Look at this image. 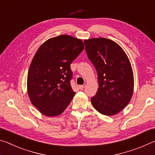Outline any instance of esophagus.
Here are the masks:
<instances>
[{
  "label": "esophagus",
  "mask_w": 155,
  "mask_h": 155,
  "mask_svg": "<svg viewBox=\"0 0 155 155\" xmlns=\"http://www.w3.org/2000/svg\"><path fill=\"white\" fill-rule=\"evenodd\" d=\"M85 85H80L79 86V89H80V90H83V89L84 88H85Z\"/></svg>",
  "instance_id": "obj_1"
}]
</instances>
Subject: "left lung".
Returning a JSON list of instances; mask_svg holds the SVG:
<instances>
[{
  "label": "left lung",
  "instance_id": "obj_1",
  "mask_svg": "<svg viewBox=\"0 0 155 155\" xmlns=\"http://www.w3.org/2000/svg\"><path fill=\"white\" fill-rule=\"evenodd\" d=\"M85 51L98 73V89L91 98L100 114L111 116L129 103L134 90L130 62L122 47L103 38L84 40Z\"/></svg>",
  "mask_w": 155,
  "mask_h": 155
}]
</instances>
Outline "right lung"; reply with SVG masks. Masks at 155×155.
<instances>
[{"label": "right lung", "instance_id": "1", "mask_svg": "<svg viewBox=\"0 0 155 155\" xmlns=\"http://www.w3.org/2000/svg\"><path fill=\"white\" fill-rule=\"evenodd\" d=\"M80 39L68 35L50 38L37 51L28 68L31 103L47 117L61 115L75 95L70 85V64L83 51Z\"/></svg>", "mask_w": 155, "mask_h": 155}]
</instances>
